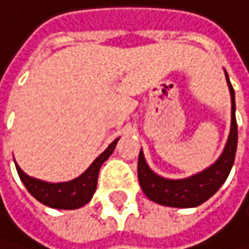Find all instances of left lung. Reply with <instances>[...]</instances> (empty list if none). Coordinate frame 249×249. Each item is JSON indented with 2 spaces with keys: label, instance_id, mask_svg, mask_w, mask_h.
Instances as JSON below:
<instances>
[{
  "label": "left lung",
  "instance_id": "8db88e82",
  "mask_svg": "<svg viewBox=\"0 0 249 249\" xmlns=\"http://www.w3.org/2000/svg\"><path fill=\"white\" fill-rule=\"evenodd\" d=\"M225 80L230 89L231 96V125L230 134H228L227 143L222 149L218 160L201 172H196L191 177L180 180L165 178L156 174L148 166L145 160L143 151L139 153V161H137V177L143 194L154 202L166 207H178L189 209L198 207L202 202H206L214 194L219 191V187L225 183L228 174H230L237 148V124H236V101H234V90L228 78L227 71Z\"/></svg>",
  "mask_w": 249,
  "mask_h": 249
}]
</instances>
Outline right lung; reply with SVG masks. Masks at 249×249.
Segmentation results:
<instances>
[{"mask_svg":"<svg viewBox=\"0 0 249 249\" xmlns=\"http://www.w3.org/2000/svg\"><path fill=\"white\" fill-rule=\"evenodd\" d=\"M118 141H119V137L110 143L104 149V153L98 156L92 161V165L81 175H78L77 178L69 180V181L48 183V181L35 178V177L27 175L15 161L16 171L19 174V178H21V181L27 187V191L39 202H42V204L53 207V209H60V210H75V209L86 206L92 199L96 191L100 168L103 166V163L112 156Z\"/></svg>","mask_w":249,"mask_h":249,"instance_id":"obj_1","label":"right lung"}]
</instances>
